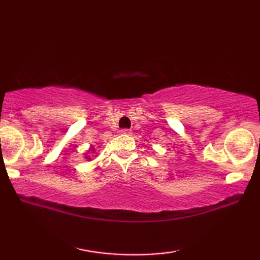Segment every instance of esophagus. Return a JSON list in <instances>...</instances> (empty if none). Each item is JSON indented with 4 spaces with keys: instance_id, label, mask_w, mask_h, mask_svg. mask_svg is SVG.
Segmentation results:
<instances>
[{
    "instance_id": "1",
    "label": "esophagus",
    "mask_w": 260,
    "mask_h": 260,
    "mask_svg": "<svg viewBox=\"0 0 260 260\" xmlns=\"http://www.w3.org/2000/svg\"><path fill=\"white\" fill-rule=\"evenodd\" d=\"M121 133L125 134V135H131L132 134V131L131 129H122Z\"/></svg>"
}]
</instances>
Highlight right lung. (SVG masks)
I'll use <instances>...</instances> for the list:
<instances>
[{
    "instance_id": "1",
    "label": "right lung",
    "mask_w": 260,
    "mask_h": 260,
    "mask_svg": "<svg viewBox=\"0 0 260 260\" xmlns=\"http://www.w3.org/2000/svg\"><path fill=\"white\" fill-rule=\"evenodd\" d=\"M95 151V148L93 147V146H90V148H89V150H88L86 153H85V158L86 159H88V160H90V156H89V152H94Z\"/></svg>"
}]
</instances>
